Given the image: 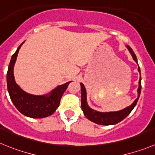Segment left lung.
Masks as SVG:
<instances>
[{
    "mask_svg": "<svg viewBox=\"0 0 155 155\" xmlns=\"http://www.w3.org/2000/svg\"><path fill=\"white\" fill-rule=\"evenodd\" d=\"M129 50L130 53H131V56L133 57V60L138 63V60H137V57L133 52L132 49L130 47H127ZM138 71L140 73V68L138 66ZM141 74H140V79H139V86L138 89V98L135 99L134 102L131 104L130 106L127 107L125 109L118 112H99L97 111H95L92 108H89L86 102V89H85L84 85L81 83V106H82V109L84 112V115H86V118L89 119L90 121H93L95 123L99 124V125H115V124L118 123L121 121L126 118L131 111L133 110V108L136 105L137 102H138V99H139L140 94H141Z\"/></svg>",
    "mask_w": 155,
    "mask_h": 155,
    "instance_id": "8db88e82",
    "label": "left lung"
}]
</instances>
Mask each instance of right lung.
<instances>
[{
	"mask_svg": "<svg viewBox=\"0 0 155 155\" xmlns=\"http://www.w3.org/2000/svg\"><path fill=\"white\" fill-rule=\"evenodd\" d=\"M23 43L24 42L19 46L17 51L12 55L8 66L7 83L10 97L17 110L26 116L34 118H42L50 116L54 113L56 108L60 105V99L63 96V92L70 82H66L61 86H58L50 92V95H30L23 91L18 85L16 84L13 73L17 53Z\"/></svg>",
	"mask_w": 155,
	"mask_h": 155,
	"instance_id": "right-lung-1",
	"label": "right lung"
}]
</instances>
